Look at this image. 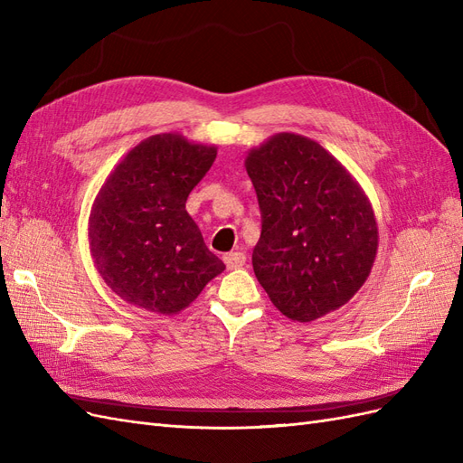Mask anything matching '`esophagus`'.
Listing matches in <instances>:
<instances>
[{"label": "esophagus", "instance_id": "esophagus-1", "mask_svg": "<svg viewBox=\"0 0 463 463\" xmlns=\"http://www.w3.org/2000/svg\"><path fill=\"white\" fill-rule=\"evenodd\" d=\"M245 260H247V257L243 253H240V250H235V253L223 255V262H226V266H228L230 270L241 269V266H245Z\"/></svg>", "mask_w": 463, "mask_h": 463}]
</instances>
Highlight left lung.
I'll list each match as a JSON object with an SVG mask.
<instances>
[{
    "mask_svg": "<svg viewBox=\"0 0 463 463\" xmlns=\"http://www.w3.org/2000/svg\"><path fill=\"white\" fill-rule=\"evenodd\" d=\"M247 174L262 216L253 270L276 309L311 322L365 284L378 226L365 191L309 137L276 133L249 150Z\"/></svg>",
    "mask_w": 463,
    "mask_h": 463,
    "instance_id": "1",
    "label": "left lung"
}]
</instances>
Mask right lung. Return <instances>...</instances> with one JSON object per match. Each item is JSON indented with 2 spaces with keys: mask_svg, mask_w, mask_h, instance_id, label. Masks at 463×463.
Masks as SVG:
<instances>
[{
  "mask_svg": "<svg viewBox=\"0 0 463 463\" xmlns=\"http://www.w3.org/2000/svg\"><path fill=\"white\" fill-rule=\"evenodd\" d=\"M214 158V145L160 133L131 148L106 177L89 216V243L98 274L118 298L177 315L226 269L185 210Z\"/></svg>",
  "mask_w": 463,
  "mask_h": 463,
  "instance_id": "right-lung-1",
  "label": "right lung"
}]
</instances>
